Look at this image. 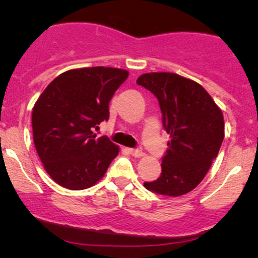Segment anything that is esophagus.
Segmentation results:
<instances>
[{"label":"esophagus","mask_w":258,"mask_h":258,"mask_svg":"<svg viewBox=\"0 0 258 258\" xmlns=\"http://www.w3.org/2000/svg\"><path fill=\"white\" fill-rule=\"evenodd\" d=\"M128 153L131 154L132 156H135V158H141V156L144 155V153L142 152L141 148H130Z\"/></svg>","instance_id":"esophagus-1"}]
</instances>
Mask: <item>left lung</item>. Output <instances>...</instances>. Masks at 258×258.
Segmentation results:
<instances>
[{"label":"left lung","instance_id":"1","mask_svg":"<svg viewBox=\"0 0 258 258\" xmlns=\"http://www.w3.org/2000/svg\"><path fill=\"white\" fill-rule=\"evenodd\" d=\"M137 84L158 98L162 126L171 137L160 177L144 186L168 197L189 193L217 158L224 138L223 114L203 86L177 74H144Z\"/></svg>","mask_w":258,"mask_h":258}]
</instances>
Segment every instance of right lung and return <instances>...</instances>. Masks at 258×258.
<instances>
[{
  "label": "right lung",
  "mask_w": 258,
  "mask_h": 258,
  "mask_svg": "<svg viewBox=\"0 0 258 258\" xmlns=\"http://www.w3.org/2000/svg\"><path fill=\"white\" fill-rule=\"evenodd\" d=\"M128 72L93 67L55 78L32 109V133L44 170L72 190L96 184L104 176L119 147L93 128L109 119V102Z\"/></svg>",
  "instance_id": "right-lung-1"
}]
</instances>
